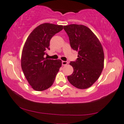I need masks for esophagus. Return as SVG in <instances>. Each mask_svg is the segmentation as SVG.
<instances>
[{"label":"esophagus","mask_w":124,"mask_h":124,"mask_svg":"<svg viewBox=\"0 0 124 124\" xmlns=\"http://www.w3.org/2000/svg\"><path fill=\"white\" fill-rule=\"evenodd\" d=\"M68 63V62H65V61H62V65H67Z\"/></svg>","instance_id":"obj_1"}]
</instances>
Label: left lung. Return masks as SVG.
Returning a JSON list of instances; mask_svg holds the SVG:
<instances>
[{"label":"left lung","mask_w":124,"mask_h":124,"mask_svg":"<svg viewBox=\"0 0 124 124\" xmlns=\"http://www.w3.org/2000/svg\"><path fill=\"white\" fill-rule=\"evenodd\" d=\"M73 50L78 51L76 62H71L73 73L69 82L79 89L91 87L97 81L104 67L103 47L94 33L87 26L70 24L64 26Z\"/></svg>","instance_id":"1"}]
</instances>
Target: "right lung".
<instances>
[{
    "label": "right lung",
    "mask_w": 124,
    "mask_h": 124,
    "mask_svg": "<svg viewBox=\"0 0 124 124\" xmlns=\"http://www.w3.org/2000/svg\"><path fill=\"white\" fill-rule=\"evenodd\" d=\"M62 29V25L42 23L32 31L24 44L21 68L29 84L35 91L50 87L62 67V60L47 59L44 55L46 51L50 50L51 39Z\"/></svg>",
    "instance_id": "obj_1"
}]
</instances>
